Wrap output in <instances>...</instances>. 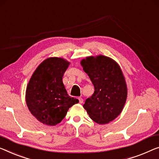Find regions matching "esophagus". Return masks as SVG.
<instances>
[{"label": "esophagus", "instance_id": "1", "mask_svg": "<svg viewBox=\"0 0 159 159\" xmlns=\"http://www.w3.org/2000/svg\"><path fill=\"white\" fill-rule=\"evenodd\" d=\"M79 103H84V99H83L81 97H79Z\"/></svg>", "mask_w": 159, "mask_h": 159}]
</instances>
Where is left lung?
<instances>
[{
    "mask_svg": "<svg viewBox=\"0 0 159 159\" xmlns=\"http://www.w3.org/2000/svg\"><path fill=\"white\" fill-rule=\"evenodd\" d=\"M93 84V94L84 105L92 120L106 124L121 113L127 98V86L120 66L105 56H89L80 61Z\"/></svg>",
    "mask_w": 159,
    "mask_h": 159,
    "instance_id": "left-lung-1",
    "label": "left lung"
}]
</instances>
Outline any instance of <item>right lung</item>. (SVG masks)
<instances>
[{
	"mask_svg": "<svg viewBox=\"0 0 159 159\" xmlns=\"http://www.w3.org/2000/svg\"><path fill=\"white\" fill-rule=\"evenodd\" d=\"M70 63L61 58H48L33 73L25 91L28 109L38 120L47 125H56L65 118L77 98L68 96L63 76Z\"/></svg>",
	"mask_w": 159,
	"mask_h": 159,
	"instance_id": "1",
	"label": "right lung"
}]
</instances>
